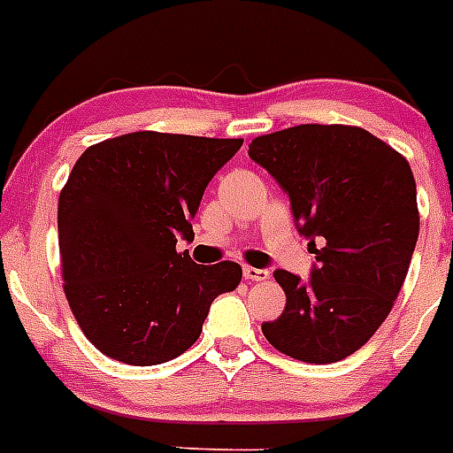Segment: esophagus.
<instances>
[{
	"label": "esophagus",
	"instance_id": "obj_1",
	"mask_svg": "<svg viewBox=\"0 0 453 453\" xmlns=\"http://www.w3.org/2000/svg\"><path fill=\"white\" fill-rule=\"evenodd\" d=\"M242 274H245L247 281H267V279H270V272L267 270H258V267H250V265L242 270Z\"/></svg>",
	"mask_w": 453,
	"mask_h": 453
}]
</instances>
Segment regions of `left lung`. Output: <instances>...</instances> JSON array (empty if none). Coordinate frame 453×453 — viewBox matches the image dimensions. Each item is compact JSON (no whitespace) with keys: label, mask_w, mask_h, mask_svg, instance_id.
<instances>
[{"label":"left lung","mask_w":453,"mask_h":453,"mask_svg":"<svg viewBox=\"0 0 453 453\" xmlns=\"http://www.w3.org/2000/svg\"><path fill=\"white\" fill-rule=\"evenodd\" d=\"M250 156L288 192L318 267L276 270L286 308L263 324L274 349L326 365L361 349L395 306L419 234L408 161L349 124H299L251 140Z\"/></svg>","instance_id":"obj_1"}]
</instances>
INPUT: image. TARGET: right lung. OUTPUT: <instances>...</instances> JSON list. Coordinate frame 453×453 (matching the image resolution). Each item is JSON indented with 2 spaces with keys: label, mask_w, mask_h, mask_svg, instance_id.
Returning a JSON list of instances; mask_svg holds the SVG:
<instances>
[{
  "label": "right lung",
  "mask_w": 453,
  "mask_h": 453,
  "mask_svg": "<svg viewBox=\"0 0 453 453\" xmlns=\"http://www.w3.org/2000/svg\"><path fill=\"white\" fill-rule=\"evenodd\" d=\"M242 138L134 131L90 145L58 197L63 290L83 335L127 365L195 345L213 299L238 288L234 261L177 251L215 172Z\"/></svg>",
  "instance_id": "1"
}]
</instances>
